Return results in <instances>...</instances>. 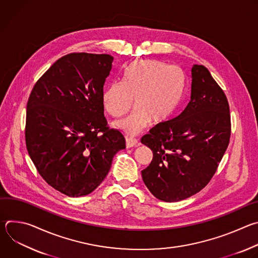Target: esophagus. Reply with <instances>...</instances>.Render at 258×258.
<instances>
[{
    "label": "esophagus",
    "instance_id": "obj_1",
    "mask_svg": "<svg viewBox=\"0 0 258 258\" xmlns=\"http://www.w3.org/2000/svg\"><path fill=\"white\" fill-rule=\"evenodd\" d=\"M139 144L138 140L135 139V138H132V137H126L125 138V146L126 148H132V147H135Z\"/></svg>",
    "mask_w": 258,
    "mask_h": 258
}]
</instances>
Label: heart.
Here are the masks:
<instances>
[{
	"label": "heart",
	"mask_w": 258,
	"mask_h": 258,
	"mask_svg": "<svg viewBox=\"0 0 258 258\" xmlns=\"http://www.w3.org/2000/svg\"><path fill=\"white\" fill-rule=\"evenodd\" d=\"M186 79L177 66L159 60H138L123 71L122 83H110L103 92V105L113 117H121L133 107L135 111L114 126L136 135L151 121L163 123L176 111L185 93Z\"/></svg>",
	"instance_id": "heart-1"
}]
</instances>
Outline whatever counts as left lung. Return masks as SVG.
<instances>
[{"mask_svg":"<svg viewBox=\"0 0 258 258\" xmlns=\"http://www.w3.org/2000/svg\"><path fill=\"white\" fill-rule=\"evenodd\" d=\"M191 78V100L185 110L141 139L153 152L151 163L142 170L143 180L165 202H177L201 191L230 142V107L224 91L203 65H193Z\"/></svg>","mask_w":258,"mask_h":258,"instance_id":"1","label":"left lung"}]
</instances>
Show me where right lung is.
I'll return each instance as SVG.
<instances>
[{"label": "right lung", "mask_w": 258, "mask_h": 258, "mask_svg": "<svg viewBox=\"0 0 258 258\" xmlns=\"http://www.w3.org/2000/svg\"><path fill=\"white\" fill-rule=\"evenodd\" d=\"M107 54L71 53L34 85L26 107L25 142L42 177L69 197L92 193L125 148L104 117V84L112 69Z\"/></svg>", "instance_id": "add662e5"}]
</instances>
